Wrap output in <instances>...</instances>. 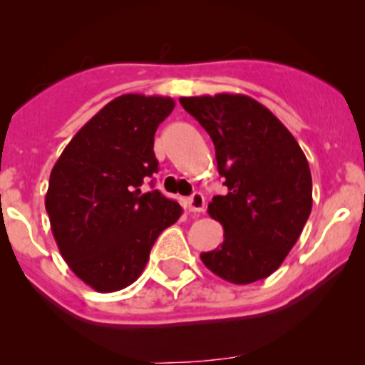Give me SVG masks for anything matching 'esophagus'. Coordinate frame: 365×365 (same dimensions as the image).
<instances>
[{"instance_id": "esophagus-1", "label": "esophagus", "mask_w": 365, "mask_h": 365, "mask_svg": "<svg viewBox=\"0 0 365 365\" xmlns=\"http://www.w3.org/2000/svg\"><path fill=\"white\" fill-rule=\"evenodd\" d=\"M189 210L192 213H203L205 212V197L203 194L196 192L189 197Z\"/></svg>"}]
</instances>
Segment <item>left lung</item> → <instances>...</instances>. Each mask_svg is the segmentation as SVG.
Here are the masks:
<instances>
[{"label":"left lung","instance_id":"8db88e82","mask_svg":"<svg viewBox=\"0 0 365 365\" xmlns=\"http://www.w3.org/2000/svg\"><path fill=\"white\" fill-rule=\"evenodd\" d=\"M212 138L226 196L208 205L224 242L201 261L217 277L251 284L274 274L297 244L312 208L309 162L270 109L240 93L182 97Z\"/></svg>","mask_w":365,"mask_h":365}]
</instances>
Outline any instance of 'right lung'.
Wrapping results in <instances>:
<instances>
[{"mask_svg": "<svg viewBox=\"0 0 365 365\" xmlns=\"http://www.w3.org/2000/svg\"><path fill=\"white\" fill-rule=\"evenodd\" d=\"M173 109L169 97L120 95L73 135L51 171L53 237L70 270L95 292L130 286L159 235L182 215L159 190L141 192L159 169L157 127Z\"/></svg>", "mask_w": 365, "mask_h": 365, "instance_id": "obj_1", "label": "right lung"}]
</instances>
